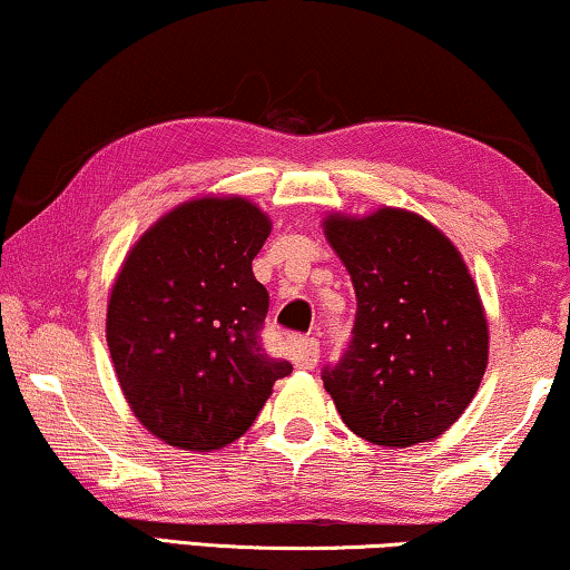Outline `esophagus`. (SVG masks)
Returning a JSON list of instances; mask_svg holds the SVG:
<instances>
[{"label":"esophagus","mask_w":570,"mask_h":570,"mask_svg":"<svg viewBox=\"0 0 570 570\" xmlns=\"http://www.w3.org/2000/svg\"><path fill=\"white\" fill-rule=\"evenodd\" d=\"M291 355L293 363L303 371H311L318 363V342L316 340H291Z\"/></svg>","instance_id":"1"}]
</instances>
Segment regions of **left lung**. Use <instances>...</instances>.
<instances>
[{"label":"left lung","instance_id":"obj_1","mask_svg":"<svg viewBox=\"0 0 570 570\" xmlns=\"http://www.w3.org/2000/svg\"><path fill=\"white\" fill-rule=\"evenodd\" d=\"M324 236L353 279V340L324 368L345 425L379 446L439 439L478 394L488 322L462 254L407 209L334 213Z\"/></svg>","mask_w":570,"mask_h":570}]
</instances>
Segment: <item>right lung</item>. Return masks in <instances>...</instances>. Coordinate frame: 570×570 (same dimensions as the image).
<instances>
[{"mask_svg": "<svg viewBox=\"0 0 570 570\" xmlns=\"http://www.w3.org/2000/svg\"><path fill=\"white\" fill-rule=\"evenodd\" d=\"M269 230L254 202L199 197L163 215L121 264L108 350L124 400L168 446H228L293 371L259 342L269 295L252 262Z\"/></svg>", "mask_w": 570, "mask_h": 570, "instance_id": "add662e5", "label": "right lung"}]
</instances>
